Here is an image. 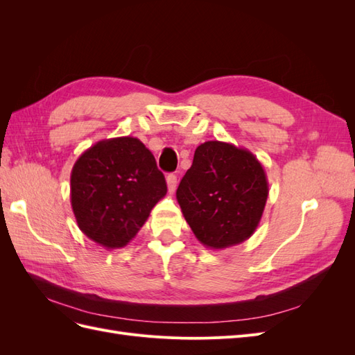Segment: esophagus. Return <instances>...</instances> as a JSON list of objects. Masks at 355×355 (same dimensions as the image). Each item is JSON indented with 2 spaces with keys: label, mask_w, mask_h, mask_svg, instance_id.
Returning a JSON list of instances; mask_svg holds the SVG:
<instances>
[{
  "label": "esophagus",
  "mask_w": 355,
  "mask_h": 355,
  "mask_svg": "<svg viewBox=\"0 0 355 355\" xmlns=\"http://www.w3.org/2000/svg\"><path fill=\"white\" fill-rule=\"evenodd\" d=\"M166 180H167V188H168V192H170V194H173L175 189H176L178 178H176L173 173H170V175H167Z\"/></svg>",
  "instance_id": "obj_1"
}]
</instances>
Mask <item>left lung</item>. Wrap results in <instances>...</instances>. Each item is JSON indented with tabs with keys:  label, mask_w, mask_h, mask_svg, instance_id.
<instances>
[{
	"label": "left lung",
	"mask_w": 355,
	"mask_h": 355,
	"mask_svg": "<svg viewBox=\"0 0 355 355\" xmlns=\"http://www.w3.org/2000/svg\"><path fill=\"white\" fill-rule=\"evenodd\" d=\"M268 192L265 170L249 149L207 141L196 149L176 198L197 240L220 250L252 237Z\"/></svg>",
	"instance_id": "1"
}]
</instances>
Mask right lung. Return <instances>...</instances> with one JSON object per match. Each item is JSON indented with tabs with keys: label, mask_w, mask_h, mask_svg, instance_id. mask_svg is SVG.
<instances>
[{
	"label": "right lung",
	"mask_w": 355,
	"mask_h": 355,
	"mask_svg": "<svg viewBox=\"0 0 355 355\" xmlns=\"http://www.w3.org/2000/svg\"><path fill=\"white\" fill-rule=\"evenodd\" d=\"M167 194L164 175L137 137L103 139L71 171V206L78 228L105 249H120Z\"/></svg>",
	"instance_id": "add662e5"
}]
</instances>
